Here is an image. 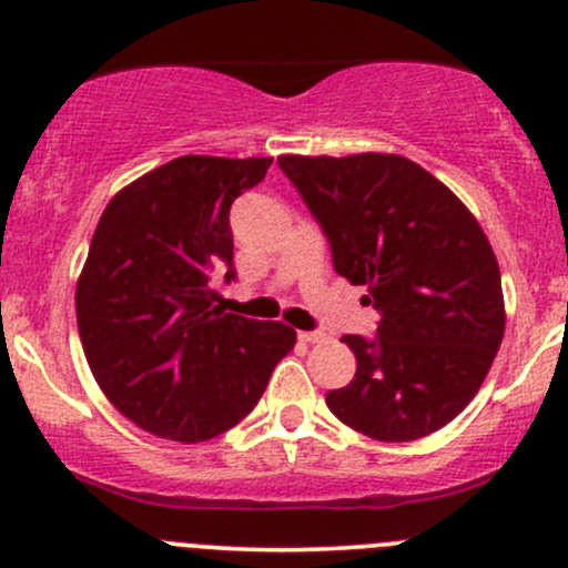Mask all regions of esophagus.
<instances>
[{"label": "esophagus", "mask_w": 568, "mask_h": 568, "mask_svg": "<svg viewBox=\"0 0 568 568\" xmlns=\"http://www.w3.org/2000/svg\"><path fill=\"white\" fill-rule=\"evenodd\" d=\"M298 338L306 344H321L325 342V334L323 331H298Z\"/></svg>", "instance_id": "obj_1"}]
</instances>
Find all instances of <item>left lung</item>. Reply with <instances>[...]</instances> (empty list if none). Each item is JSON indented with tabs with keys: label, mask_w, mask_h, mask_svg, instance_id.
Wrapping results in <instances>:
<instances>
[{
	"label": "left lung",
	"mask_w": 568,
	"mask_h": 568,
	"mask_svg": "<svg viewBox=\"0 0 568 568\" xmlns=\"http://www.w3.org/2000/svg\"><path fill=\"white\" fill-rule=\"evenodd\" d=\"M321 221L334 270L366 285L376 338L344 336L357 371L325 403L384 443L425 438L478 395L505 336L499 264L478 219L400 154L277 158Z\"/></svg>",
	"instance_id": "obj_1"
}]
</instances>
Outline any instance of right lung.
Masks as SVG:
<instances>
[{
    "mask_svg": "<svg viewBox=\"0 0 568 568\" xmlns=\"http://www.w3.org/2000/svg\"><path fill=\"white\" fill-rule=\"evenodd\" d=\"M272 158L186 154L114 194L77 280V325L109 403L165 440L202 443L237 425L296 344L275 321L224 312L207 285L232 270V202Z\"/></svg>",
    "mask_w": 568,
    "mask_h": 568,
    "instance_id": "1",
    "label": "right lung"
}]
</instances>
